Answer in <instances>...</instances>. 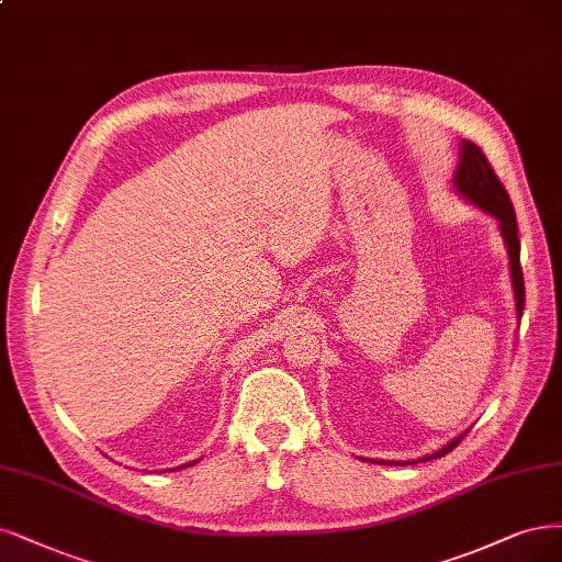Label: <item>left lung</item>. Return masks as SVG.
<instances>
[{"label": "left lung", "mask_w": 562, "mask_h": 562, "mask_svg": "<svg viewBox=\"0 0 562 562\" xmlns=\"http://www.w3.org/2000/svg\"><path fill=\"white\" fill-rule=\"evenodd\" d=\"M453 186L458 195L465 198L468 202L476 204L481 211H486L488 216H493L499 223V232L502 239H505L507 254H509V272H512V288H514V302H516V318L524 316V304H526V288H524V269H520V241H518V225H516V214H514V204L507 195L505 186L499 183L497 173L493 171L488 158L483 156V150L462 139L460 144V162L456 169L453 177ZM468 432L458 435L456 439H451L447 447H441L439 451L423 456L418 460H381V465H414V462H425L432 458H441L447 456L449 451H453L458 443L462 441ZM379 462V460H372Z\"/></svg>", "instance_id": "1"}]
</instances>
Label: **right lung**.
<instances>
[{
  "instance_id": "add662e5",
  "label": "right lung",
  "mask_w": 562,
  "mask_h": 562,
  "mask_svg": "<svg viewBox=\"0 0 562 562\" xmlns=\"http://www.w3.org/2000/svg\"><path fill=\"white\" fill-rule=\"evenodd\" d=\"M195 462H198V460H195ZM188 465H190V462H188ZM188 465H181V468H188ZM181 468H179V470H181Z\"/></svg>"
}]
</instances>
